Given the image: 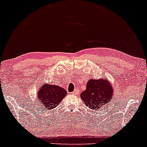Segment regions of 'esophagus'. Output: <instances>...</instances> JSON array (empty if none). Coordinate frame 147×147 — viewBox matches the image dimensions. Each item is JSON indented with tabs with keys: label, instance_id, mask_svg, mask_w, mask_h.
I'll list each match as a JSON object with an SVG mask.
<instances>
[{
	"label": "esophagus",
	"instance_id": "1",
	"mask_svg": "<svg viewBox=\"0 0 147 147\" xmlns=\"http://www.w3.org/2000/svg\"><path fill=\"white\" fill-rule=\"evenodd\" d=\"M78 94H79V90L77 89H76V90H74L73 92H72V94H74V95H77Z\"/></svg>",
	"mask_w": 147,
	"mask_h": 147
}]
</instances>
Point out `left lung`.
<instances>
[{
	"label": "left lung",
	"mask_w": 147,
	"mask_h": 147,
	"mask_svg": "<svg viewBox=\"0 0 147 147\" xmlns=\"http://www.w3.org/2000/svg\"><path fill=\"white\" fill-rule=\"evenodd\" d=\"M113 93V87L107 79H90L86 90L81 94V98L87 107L98 110L102 106L109 103Z\"/></svg>",
	"instance_id": "obj_1"
}]
</instances>
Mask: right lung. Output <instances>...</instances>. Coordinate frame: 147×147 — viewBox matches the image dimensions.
Instances as JSON below:
<instances>
[{
	"label": "right lung",
	"mask_w": 147,
	"mask_h": 147,
	"mask_svg": "<svg viewBox=\"0 0 147 147\" xmlns=\"http://www.w3.org/2000/svg\"><path fill=\"white\" fill-rule=\"evenodd\" d=\"M38 90L37 94L40 103L48 110L56 107L67 94L64 88L51 84H44Z\"/></svg>",
	"instance_id": "obj_1"
}]
</instances>
